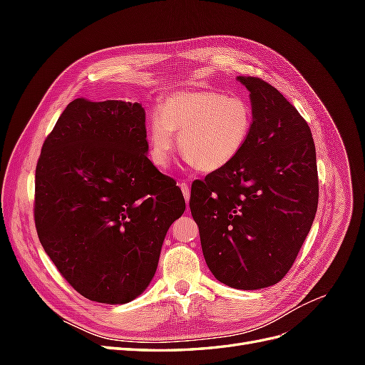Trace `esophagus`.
Returning a JSON list of instances; mask_svg holds the SVG:
<instances>
[{"label": "esophagus", "mask_w": 365, "mask_h": 365, "mask_svg": "<svg viewBox=\"0 0 365 365\" xmlns=\"http://www.w3.org/2000/svg\"><path fill=\"white\" fill-rule=\"evenodd\" d=\"M180 189H181L182 195H184V200H185V202L189 204V200H190V193H189V182H185V181H180Z\"/></svg>", "instance_id": "esophagus-1"}]
</instances>
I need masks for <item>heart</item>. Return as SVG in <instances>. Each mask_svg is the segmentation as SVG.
I'll return each instance as SVG.
<instances>
[{"label": "heart", "instance_id": "1", "mask_svg": "<svg viewBox=\"0 0 365 365\" xmlns=\"http://www.w3.org/2000/svg\"><path fill=\"white\" fill-rule=\"evenodd\" d=\"M254 121V108L244 96L213 90L172 93L148 120L149 158L157 168H168L175 132H180L178 148L187 163L205 173L222 170L247 148Z\"/></svg>", "mask_w": 365, "mask_h": 365}]
</instances>
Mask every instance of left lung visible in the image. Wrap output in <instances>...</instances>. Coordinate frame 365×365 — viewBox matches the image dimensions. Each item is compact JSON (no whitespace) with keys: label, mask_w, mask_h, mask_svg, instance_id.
Returning a JSON list of instances; mask_svg holds the SVG:
<instances>
[{"label":"left lung","mask_w":365,"mask_h":365,"mask_svg":"<svg viewBox=\"0 0 365 365\" xmlns=\"http://www.w3.org/2000/svg\"><path fill=\"white\" fill-rule=\"evenodd\" d=\"M250 91L254 129L228 168L192 185L190 210L207 267L236 289L279 283L294 264L318 205L317 153L306 120L259 77Z\"/></svg>","instance_id":"8db88e82"}]
</instances>
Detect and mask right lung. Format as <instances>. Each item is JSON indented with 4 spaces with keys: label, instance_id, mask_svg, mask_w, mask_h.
Segmentation results:
<instances>
[{
    "label": "right lung",
    "instance_id": "right-lung-1",
    "mask_svg": "<svg viewBox=\"0 0 365 365\" xmlns=\"http://www.w3.org/2000/svg\"><path fill=\"white\" fill-rule=\"evenodd\" d=\"M140 103L76 98L42 145L35 180L41 245L91 302L123 304L155 275L163 242L185 210L150 160Z\"/></svg>",
    "mask_w": 365,
    "mask_h": 365
}]
</instances>
